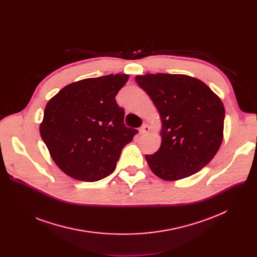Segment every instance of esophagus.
I'll list each match as a JSON object with an SVG mask.
<instances>
[{"instance_id":"esophagus-1","label":"esophagus","mask_w":257,"mask_h":257,"mask_svg":"<svg viewBox=\"0 0 257 257\" xmlns=\"http://www.w3.org/2000/svg\"><path fill=\"white\" fill-rule=\"evenodd\" d=\"M139 132H140L141 134H146V133H149V132H150V126H149L148 124H143V125L140 127Z\"/></svg>"}]
</instances>
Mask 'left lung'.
I'll use <instances>...</instances> for the list:
<instances>
[{
    "label": "left lung",
    "mask_w": 257,
    "mask_h": 257,
    "mask_svg": "<svg viewBox=\"0 0 257 257\" xmlns=\"http://www.w3.org/2000/svg\"><path fill=\"white\" fill-rule=\"evenodd\" d=\"M158 108L162 143L146 155L151 170L165 181L187 178L215 156L224 136L225 107L202 81L182 74H145L135 77Z\"/></svg>",
    "instance_id": "obj_1"
}]
</instances>
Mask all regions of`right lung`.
<instances>
[{"label": "right lung", "instance_id": "add662e5", "mask_svg": "<svg viewBox=\"0 0 257 257\" xmlns=\"http://www.w3.org/2000/svg\"><path fill=\"white\" fill-rule=\"evenodd\" d=\"M127 74L82 79L62 88L46 105L41 136L56 165L79 181L95 182L112 174L136 129L124 124L116 101Z\"/></svg>", "mask_w": 257, "mask_h": 257}]
</instances>
